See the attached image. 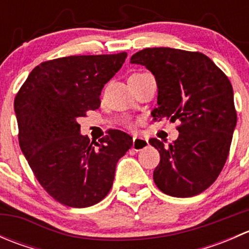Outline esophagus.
I'll return each mask as SVG.
<instances>
[{"mask_svg":"<svg viewBox=\"0 0 249 249\" xmlns=\"http://www.w3.org/2000/svg\"><path fill=\"white\" fill-rule=\"evenodd\" d=\"M148 147V141L142 139V137H134L132 139V149L136 150V152H140L143 148Z\"/></svg>","mask_w":249,"mask_h":249,"instance_id":"esophagus-1","label":"esophagus"}]
</instances>
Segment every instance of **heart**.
I'll return each mask as SVG.
<instances>
[{
    "mask_svg": "<svg viewBox=\"0 0 249 249\" xmlns=\"http://www.w3.org/2000/svg\"><path fill=\"white\" fill-rule=\"evenodd\" d=\"M136 74H142V73H136ZM129 127L134 129V127H136V124H134V123H129Z\"/></svg>",
    "mask_w": 249,
    "mask_h": 249,
    "instance_id": "1",
    "label": "heart"
}]
</instances>
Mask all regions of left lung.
I'll use <instances>...</instances> for the list:
<instances>
[{
  "instance_id": "8db88e82",
  "label": "left lung",
  "mask_w": 249,
  "mask_h": 249,
  "mask_svg": "<svg viewBox=\"0 0 249 249\" xmlns=\"http://www.w3.org/2000/svg\"><path fill=\"white\" fill-rule=\"evenodd\" d=\"M157 79L155 120H179V136L160 153L153 173L157 187L175 197H190L207 189L224 167L237 122L231 83L208 56L172 48H145L131 56Z\"/></svg>"
}]
</instances>
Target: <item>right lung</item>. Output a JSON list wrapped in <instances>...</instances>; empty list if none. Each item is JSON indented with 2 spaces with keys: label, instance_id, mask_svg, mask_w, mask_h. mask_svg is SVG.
Segmentation results:
<instances>
[{
  "label": "right lung",
  "instance_id": "right-lung-1",
  "mask_svg": "<svg viewBox=\"0 0 249 249\" xmlns=\"http://www.w3.org/2000/svg\"><path fill=\"white\" fill-rule=\"evenodd\" d=\"M125 52L71 55L35 67L14 100L19 145L44 190L65 206L100 202L132 137L109 130L100 143L80 135L78 119L100 107L102 88L124 64Z\"/></svg>",
  "mask_w": 249,
  "mask_h": 249
}]
</instances>
